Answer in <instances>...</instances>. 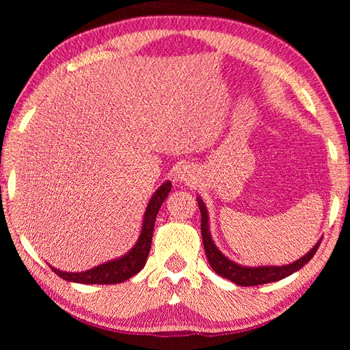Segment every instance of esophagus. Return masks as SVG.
<instances>
[{"instance_id": "1", "label": "esophagus", "mask_w": 350, "mask_h": 350, "mask_svg": "<svg viewBox=\"0 0 350 350\" xmlns=\"http://www.w3.org/2000/svg\"><path fill=\"white\" fill-rule=\"evenodd\" d=\"M191 171L187 167H179L176 171V180L179 182H188L191 179Z\"/></svg>"}]
</instances>
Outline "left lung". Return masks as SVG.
<instances>
[{"label": "left lung", "instance_id": "1", "mask_svg": "<svg viewBox=\"0 0 350 350\" xmlns=\"http://www.w3.org/2000/svg\"><path fill=\"white\" fill-rule=\"evenodd\" d=\"M197 203L200 207V213H202V237H203V245H204L207 260H209V263L215 272L221 275V277L233 281L237 286H243V287L258 286V284H266V282H273V281L286 278L293 272L299 271L304 265L308 263L316 254L319 245H321V241H319L306 256L301 257L299 260H296L295 263L284 265V266L247 267V266L236 265L232 262V260H228L224 254H222L217 247H215L209 233V222H207L206 206L200 197H197Z\"/></svg>", "mask_w": 350, "mask_h": 350}]
</instances>
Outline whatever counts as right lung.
Returning <instances> with one entry per match:
<instances>
[{"label":"right lung","mask_w":350,"mask_h":350,"mask_svg":"<svg viewBox=\"0 0 350 350\" xmlns=\"http://www.w3.org/2000/svg\"><path fill=\"white\" fill-rule=\"evenodd\" d=\"M170 191H171V182H165L158 191L154 192L153 197L150 198V202L147 204L144 221H143V230H141L139 239L135 243V247H133L126 256L113 260V262L103 263L98 267H93V269L85 271V272L72 273V272L58 271L52 266L49 267L63 280L81 282V284H117V282H123L126 280L132 278L133 275L138 273L146 265L147 256L148 252H150L156 215H158L162 203L165 202Z\"/></svg>","instance_id":"obj_1"}]
</instances>
